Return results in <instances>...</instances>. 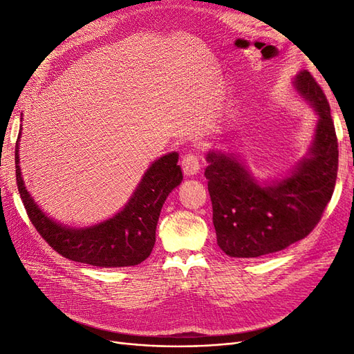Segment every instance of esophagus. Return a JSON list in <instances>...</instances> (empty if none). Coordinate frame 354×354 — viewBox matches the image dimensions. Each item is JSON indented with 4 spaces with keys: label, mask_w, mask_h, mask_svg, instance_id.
Listing matches in <instances>:
<instances>
[{
    "label": "esophagus",
    "mask_w": 354,
    "mask_h": 354,
    "mask_svg": "<svg viewBox=\"0 0 354 354\" xmlns=\"http://www.w3.org/2000/svg\"><path fill=\"white\" fill-rule=\"evenodd\" d=\"M181 168H183L185 176H195L199 173V158L195 153H186L181 159Z\"/></svg>",
    "instance_id": "1"
}]
</instances>
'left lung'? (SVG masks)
<instances>
[{
	"mask_svg": "<svg viewBox=\"0 0 354 354\" xmlns=\"http://www.w3.org/2000/svg\"><path fill=\"white\" fill-rule=\"evenodd\" d=\"M295 87L312 102L319 121L310 156L291 176L261 186L232 155L209 152L207 156L217 243L230 257H261L304 239L334 194L338 140L328 99L307 71L297 75Z\"/></svg>",
	"mask_w": 354,
	"mask_h": 354,
	"instance_id": "8db88e82",
	"label": "left lung"
}]
</instances>
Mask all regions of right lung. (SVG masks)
Returning <instances> with one entry per match:
<instances>
[{"mask_svg":"<svg viewBox=\"0 0 354 354\" xmlns=\"http://www.w3.org/2000/svg\"><path fill=\"white\" fill-rule=\"evenodd\" d=\"M16 142V183L30 223L53 250L68 260L97 267H127L145 261L155 245L156 224L167 196L183 174L178 153H168L149 168L125 208L115 217L87 229L57 224L42 212L26 190L19 167Z\"/></svg>","mask_w":354,"mask_h":354,"instance_id":"1","label":"right lung"}]
</instances>
